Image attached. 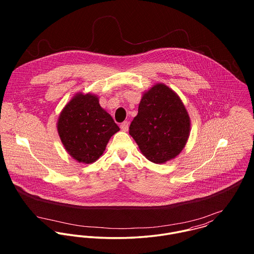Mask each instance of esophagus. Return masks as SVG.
<instances>
[{
	"label": "esophagus",
	"instance_id": "obj_1",
	"mask_svg": "<svg viewBox=\"0 0 254 254\" xmlns=\"http://www.w3.org/2000/svg\"><path fill=\"white\" fill-rule=\"evenodd\" d=\"M120 128L123 132H127L128 129H129V123L127 121H124L121 125H120Z\"/></svg>",
	"mask_w": 254,
	"mask_h": 254
}]
</instances>
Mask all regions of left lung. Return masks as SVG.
I'll list each match as a JSON object with an SVG mask.
<instances>
[{"mask_svg": "<svg viewBox=\"0 0 254 254\" xmlns=\"http://www.w3.org/2000/svg\"><path fill=\"white\" fill-rule=\"evenodd\" d=\"M129 129L145 158L162 164L184 149L190 137V118L177 93L156 83L143 93Z\"/></svg>", "mask_w": 254, "mask_h": 254, "instance_id": "left-lung-1", "label": "left lung"}]
</instances>
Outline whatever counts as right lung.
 I'll use <instances>...</instances> for the list:
<instances>
[{"instance_id": "obj_1", "label": "right lung", "mask_w": 254, "mask_h": 254, "mask_svg": "<svg viewBox=\"0 0 254 254\" xmlns=\"http://www.w3.org/2000/svg\"><path fill=\"white\" fill-rule=\"evenodd\" d=\"M61 141L68 154L80 163L97 161L106 150L109 139L120 129L99 97L79 92L61 111L57 123Z\"/></svg>"}]
</instances>
